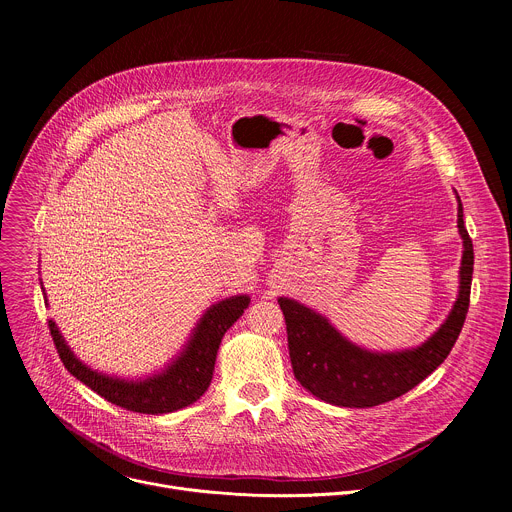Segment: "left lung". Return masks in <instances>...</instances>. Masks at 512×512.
<instances>
[{
  "instance_id": "obj_1",
  "label": "left lung",
  "mask_w": 512,
  "mask_h": 512,
  "mask_svg": "<svg viewBox=\"0 0 512 512\" xmlns=\"http://www.w3.org/2000/svg\"><path fill=\"white\" fill-rule=\"evenodd\" d=\"M456 198L464 247L458 298L444 324L419 346L395 352L367 350L342 336L316 310L291 298L277 300L285 316L291 369L314 397L338 407H375L405 395L446 360L468 314L474 271L472 239L464 227L460 196Z\"/></svg>"
}]
</instances>
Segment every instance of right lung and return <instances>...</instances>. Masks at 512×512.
Segmentation results:
<instances>
[{
  "label": "right lung",
  "mask_w": 512,
  "mask_h": 512,
  "mask_svg": "<svg viewBox=\"0 0 512 512\" xmlns=\"http://www.w3.org/2000/svg\"><path fill=\"white\" fill-rule=\"evenodd\" d=\"M44 302L48 304L46 294ZM249 302L251 298L241 294L212 304L196 322L178 356H174L162 371L143 379H121L117 375H105L91 369L70 350L56 322L48 320V326L58 356L72 377H77L113 405L135 413L160 415L184 409L204 395L212 381L218 346H221L225 332L249 308Z\"/></svg>",
  "instance_id": "add662e5"
}]
</instances>
